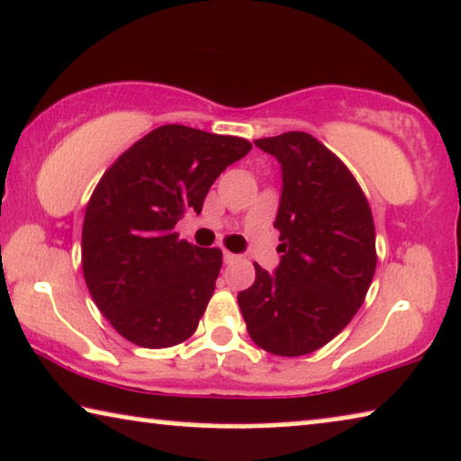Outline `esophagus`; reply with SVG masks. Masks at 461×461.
I'll use <instances>...</instances> for the list:
<instances>
[{
  "label": "esophagus",
  "mask_w": 461,
  "mask_h": 461,
  "mask_svg": "<svg viewBox=\"0 0 461 461\" xmlns=\"http://www.w3.org/2000/svg\"><path fill=\"white\" fill-rule=\"evenodd\" d=\"M237 259H239V256H235V253L224 251V264H235Z\"/></svg>",
  "instance_id": "esophagus-1"
}]
</instances>
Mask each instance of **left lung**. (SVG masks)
I'll use <instances>...</instances> for the list:
<instances>
[{
	"mask_svg": "<svg viewBox=\"0 0 461 461\" xmlns=\"http://www.w3.org/2000/svg\"><path fill=\"white\" fill-rule=\"evenodd\" d=\"M253 143L283 172L275 220L283 256L275 275L256 264L239 308L258 347L305 356L335 339L364 303L376 270L375 220L347 166L308 132Z\"/></svg>",
	"mask_w": 461,
	"mask_h": 461,
	"instance_id": "obj_1",
	"label": "left lung"
}]
</instances>
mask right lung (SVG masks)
<instances>
[{"label": "right lung", "instance_id": "obj_1", "mask_svg": "<svg viewBox=\"0 0 461 461\" xmlns=\"http://www.w3.org/2000/svg\"><path fill=\"white\" fill-rule=\"evenodd\" d=\"M249 149L241 137L166 124L102 176L85 212L83 275L126 341L164 349L195 332L222 251L181 241L175 226L185 212H202L210 186Z\"/></svg>", "mask_w": 461, "mask_h": 461}]
</instances>
